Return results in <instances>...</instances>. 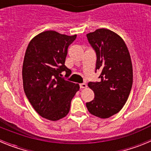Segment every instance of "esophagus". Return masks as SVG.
Listing matches in <instances>:
<instances>
[{
  "label": "esophagus",
  "mask_w": 151,
  "mask_h": 151,
  "mask_svg": "<svg viewBox=\"0 0 151 151\" xmlns=\"http://www.w3.org/2000/svg\"><path fill=\"white\" fill-rule=\"evenodd\" d=\"M87 88V84L85 83H82L80 84V88Z\"/></svg>",
  "instance_id": "obj_1"
}]
</instances>
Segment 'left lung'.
<instances>
[{
  "label": "left lung",
  "mask_w": 151,
  "mask_h": 151,
  "mask_svg": "<svg viewBox=\"0 0 151 151\" xmlns=\"http://www.w3.org/2000/svg\"><path fill=\"white\" fill-rule=\"evenodd\" d=\"M97 54L96 70H101L98 82H89L94 93L86 103L89 113L101 119L115 115L122 110L130 94L133 69L128 47L120 36L107 29L87 34Z\"/></svg>",
  "instance_id": "8db88e82"
}]
</instances>
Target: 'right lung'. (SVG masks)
I'll use <instances>...</instances> for the list:
<instances>
[{"instance_id": "1", "label": "right lung", "mask_w": 151, "mask_h": 151, "mask_svg": "<svg viewBox=\"0 0 151 151\" xmlns=\"http://www.w3.org/2000/svg\"><path fill=\"white\" fill-rule=\"evenodd\" d=\"M76 35L45 31L31 40L22 64L23 88L29 102L43 118L57 121L67 115L79 85L63 78L71 70L65 66L68 47Z\"/></svg>"}]
</instances>
